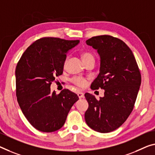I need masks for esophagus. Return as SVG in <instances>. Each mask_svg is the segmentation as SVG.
<instances>
[{
	"mask_svg": "<svg viewBox=\"0 0 155 155\" xmlns=\"http://www.w3.org/2000/svg\"><path fill=\"white\" fill-rule=\"evenodd\" d=\"M77 94H78V97H79L80 99V98H82V97H84V94H83L82 92L78 91V92L77 93Z\"/></svg>",
	"mask_w": 155,
	"mask_h": 155,
	"instance_id": "esophagus-1",
	"label": "esophagus"
}]
</instances>
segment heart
<instances>
[{
    "mask_svg": "<svg viewBox=\"0 0 155 155\" xmlns=\"http://www.w3.org/2000/svg\"><path fill=\"white\" fill-rule=\"evenodd\" d=\"M82 59H83V61H84L86 60H87V59H94V56H93V54H91L90 53H87V52H85V53L82 54ZM73 82L75 85H77L78 87H81V88L85 87L87 84V80H84V78H78H78H73Z\"/></svg>",
    "mask_w": 155,
    "mask_h": 155,
    "instance_id": "heart-1",
    "label": "heart"
}]
</instances>
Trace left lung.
<instances>
[{
	"instance_id": "1",
	"label": "left lung",
	"mask_w": 155,
	"mask_h": 155,
	"mask_svg": "<svg viewBox=\"0 0 155 155\" xmlns=\"http://www.w3.org/2000/svg\"><path fill=\"white\" fill-rule=\"evenodd\" d=\"M86 43L97 50L101 58L100 73L91 88L104 90V97L99 101L89 93L84 94L89 103L86 123L96 132H112L132 111L141 85V73L132 51L122 40L101 35Z\"/></svg>"
}]
</instances>
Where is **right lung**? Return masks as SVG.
<instances>
[{"mask_svg":"<svg viewBox=\"0 0 155 155\" xmlns=\"http://www.w3.org/2000/svg\"><path fill=\"white\" fill-rule=\"evenodd\" d=\"M79 40L44 37L26 49L16 68L17 101L29 123L43 132H53L65 123L71 108L79 97L64 89L51 91V84L63 73L66 54Z\"/></svg>","mask_w":155,"mask_h":155,"instance_id":"right-lung-1","label":"right lung"}]
</instances>
